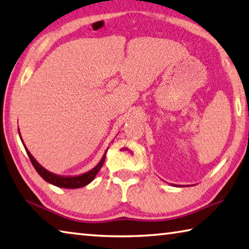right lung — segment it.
Returning a JSON list of instances; mask_svg holds the SVG:
<instances>
[{"instance_id": "1", "label": "right lung", "mask_w": 249, "mask_h": 249, "mask_svg": "<svg viewBox=\"0 0 249 249\" xmlns=\"http://www.w3.org/2000/svg\"><path fill=\"white\" fill-rule=\"evenodd\" d=\"M18 133H19V129H18ZM19 137H20L22 144L25 146V143L21 139L20 133H19ZM25 149H26L27 155H28L29 159L31 161V163H33V165H34V168L36 169V171L38 172V174L41 176V178L46 180V182L54 185V186L61 187V188H80V187L86 186V185H88L90 182H92L93 178H96V175L98 174V172L100 171V169L102 168L103 163H105L106 155H107V151H106L105 155H103V157H102V159L100 160V162H99V163L94 166L93 169H91L88 172H86V173H84V174L76 175V176H62V175L54 174V173H52V172H50L47 169H44L43 166L35 159L34 156L31 155L28 149L26 148V146H25Z\"/></svg>"}]
</instances>
